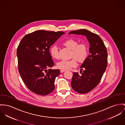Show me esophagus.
<instances>
[{
  "mask_svg": "<svg viewBox=\"0 0 125 125\" xmlns=\"http://www.w3.org/2000/svg\"><path fill=\"white\" fill-rule=\"evenodd\" d=\"M65 71H66V70H64V69H61V70H60V72H61V73H63V72H65Z\"/></svg>",
  "mask_w": 125,
  "mask_h": 125,
  "instance_id": "1",
  "label": "esophagus"
}]
</instances>
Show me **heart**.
I'll use <instances>...</instances> for the list:
<instances>
[{
  "mask_svg": "<svg viewBox=\"0 0 125 125\" xmlns=\"http://www.w3.org/2000/svg\"><path fill=\"white\" fill-rule=\"evenodd\" d=\"M63 44L71 49L70 57L72 58L69 60H62L58 62L57 64L58 68L64 70L70 69L77 66V60L79 62H83L86 59L88 51L85 44H78V42L75 39H68L63 42ZM50 52L51 57L55 59L59 58L58 49L57 46H52Z\"/></svg>",
  "mask_w": 125,
  "mask_h": 125,
  "instance_id": "heart-1",
  "label": "heart"
}]
</instances>
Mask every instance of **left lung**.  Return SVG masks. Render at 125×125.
<instances>
[{
  "label": "left lung",
  "mask_w": 125,
  "mask_h": 125,
  "mask_svg": "<svg viewBox=\"0 0 125 125\" xmlns=\"http://www.w3.org/2000/svg\"><path fill=\"white\" fill-rule=\"evenodd\" d=\"M70 34L84 35L89 42L90 54L80 67L81 75L74 72L71 82L75 91L85 94L100 82L107 67V52L102 39L97 34L85 29L71 31L68 34Z\"/></svg>",
  "instance_id": "8db88e82"
}]
</instances>
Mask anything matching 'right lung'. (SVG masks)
<instances>
[{"label":"right lung","mask_w":125,"mask_h":125,"mask_svg":"<svg viewBox=\"0 0 125 125\" xmlns=\"http://www.w3.org/2000/svg\"><path fill=\"white\" fill-rule=\"evenodd\" d=\"M62 31L40 30L25 35L17 48L19 74L27 87L34 93L47 95L55 89L59 69L54 65L49 48L62 35Z\"/></svg>","instance_id":"1"}]
</instances>
